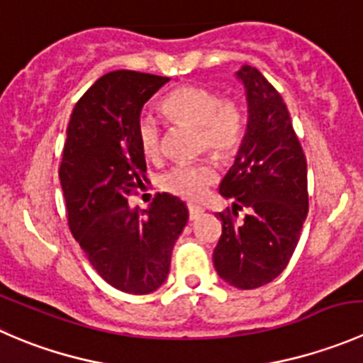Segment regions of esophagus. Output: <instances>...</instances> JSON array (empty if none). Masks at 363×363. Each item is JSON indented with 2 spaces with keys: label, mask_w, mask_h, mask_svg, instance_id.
<instances>
[{
  "label": "esophagus",
  "mask_w": 363,
  "mask_h": 363,
  "mask_svg": "<svg viewBox=\"0 0 363 363\" xmlns=\"http://www.w3.org/2000/svg\"><path fill=\"white\" fill-rule=\"evenodd\" d=\"M188 213H189V220H196V218H199L200 214L203 213V207L193 206V203H189V206H188Z\"/></svg>",
  "instance_id": "1"
}]
</instances>
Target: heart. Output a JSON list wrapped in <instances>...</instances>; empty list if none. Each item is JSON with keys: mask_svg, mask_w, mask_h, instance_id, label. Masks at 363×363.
Returning a JSON list of instances; mask_svg holds the SVG:
<instances>
[{"mask_svg": "<svg viewBox=\"0 0 363 363\" xmlns=\"http://www.w3.org/2000/svg\"><path fill=\"white\" fill-rule=\"evenodd\" d=\"M164 113L177 122L200 128L203 149L214 156L230 157L241 147L246 131L245 108L235 99H221L220 94L206 86L175 88L161 103ZM142 152L147 157L161 154V128L150 115H142L136 125ZM218 179L213 163L177 164L161 179L168 193L186 200H199Z\"/></svg>", "mask_w": 363, "mask_h": 363, "instance_id": "1", "label": "heart"}]
</instances>
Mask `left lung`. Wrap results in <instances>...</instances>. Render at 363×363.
Listing matches in <instances>:
<instances>
[{"label": "left lung", "instance_id": "obj_1", "mask_svg": "<svg viewBox=\"0 0 363 363\" xmlns=\"http://www.w3.org/2000/svg\"><path fill=\"white\" fill-rule=\"evenodd\" d=\"M248 124L234 164L220 184L232 213H218L221 235L213 253L220 279L238 289L269 284L286 269L308 213L307 160L275 86L255 69L238 70ZM248 206L242 224L232 213Z\"/></svg>", "mask_w": 363, "mask_h": 363}]
</instances>
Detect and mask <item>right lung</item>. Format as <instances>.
Instances as JSON below:
<instances>
[{
  "label": "right lung",
  "instance_id": "obj_1",
  "mask_svg": "<svg viewBox=\"0 0 363 363\" xmlns=\"http://www.w3.org/2000/svg\"><path fill=\"white\" fill-rule=\"evenodd\" d=\"M167 81L135 70L99 77L74 106L60 164L70 232L94 269L129 294L163 286L188 223V207L170 193H157L149 209L128 202L147 182L140 113Z\"/></svg>",
  "mask_w": 363,
  "mask_h": 363
}]
</instances>
